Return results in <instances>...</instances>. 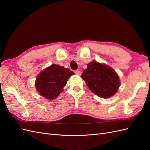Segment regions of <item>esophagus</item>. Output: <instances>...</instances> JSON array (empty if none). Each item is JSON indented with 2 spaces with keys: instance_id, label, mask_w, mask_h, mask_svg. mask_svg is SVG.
Segmentation results:
<instances>
[{
  "instance_id": "obj_1",
  "label": "esophagus",
  "mask_w": 150,
  "mask_h": 150,
  "mask_svg": "<svg viewBox=\"0 0 150 150\" xmlns=\"http://www.w3.org/2000/svg\"><path fill=\"white\" fill-rule=\"evenodd\" d=\"M75 74H77V75H78V76H80L81 74V72L80 71L76 70V71H75Z\"/></svg>"
}]
</instances>
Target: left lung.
<instances>
[{
    "label": "left lung",
    "mask_w": 150,
    "mask_h": 150,
    "mask_svg": "<svg viewBox=\"0 0 150 150\" xmlns=\"http://www.w3.org/2000/svg\"><path fill=\"white\" fill-rule=\"evenodd\" d=\"M83 74L81 76L89 89L102 98L113 96L118 89L120 81L118 75L111 67L93 61L88 64Z\"/></svg>",
    "instance_id": "obj_1"
}]
</instances>
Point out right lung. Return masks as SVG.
Here are the masks:
<instances>
[{
  "label": "right lung",
  "instance_id": "obj_1",
  "mask_svg": "<svg viewBox=\"0 0 150 150\" xmlns=\"http://www.w3.org/2000/svg\"><path fill=\"white\" fill-rule=\"evenodd\" d=\"M74 74L69 69L52 64L37 76L35 88L40 95L47 99H56L66 86L70 76Z\"/></svg>",
  "mask_w": 150,
  "mask_h": 150
}]
</instances>
